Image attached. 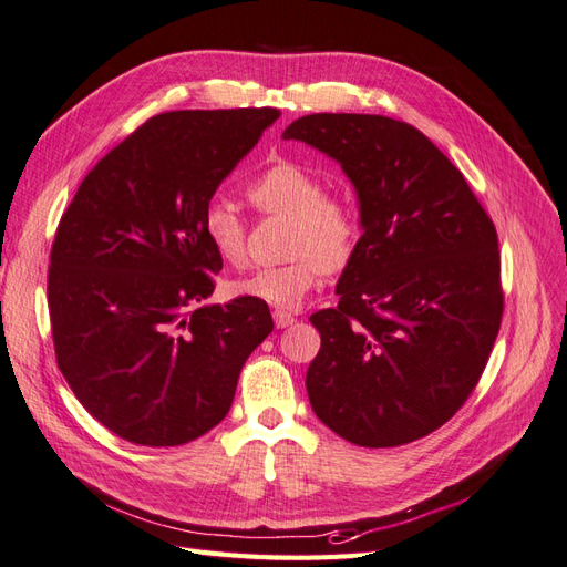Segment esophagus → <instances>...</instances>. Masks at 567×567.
Here are the masks:
<instances>
[{
	"mask_svg": "<svg viewBox=\"0 0 567 567\" xmlns=\"http://www.w3.org/2000/svg\"><path fill=\"white\" fill-rule=\"evenodd\" d=\"M272 320H276L278 330H285V327H291L297 322V318L291 313H285V310H276V313H272Z\"/></svg>",
	"mask_w": 567,
	"mask_h": 567,
	"instance_id": "esophagus-1",
	"label": "esophagus"
}]
</instances>
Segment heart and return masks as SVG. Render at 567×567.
I'll return each mask as SVG.
<instances>
[{
  "instance_id": "heart-1",
  "label": "heart",
  "mask_w": 567,
  "mask_h": 567,
  "mask_svg": "<svg viewBox=\"0 0 567 567\" xmlns=\"http://www.w3.org/2000/svg\"><path fill=\"white\" fill-rule=\"evenodd\" d=\"M259 212L291 218L289 254L282 266L254 268L233 282L237 297L257 299L278 310H295L322 282L355 257L362 237L358 205L346 195H327L324 181L297 162H276L247 184ZM203 233L224 261L245 257V221L224 197H212L203 212Z\"/></svg>"
}]
</instances>
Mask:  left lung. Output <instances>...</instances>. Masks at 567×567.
Segmentation results:
<instances>
[{
  "mask_svg": "<svg viewBox=\"0 0 567 567\" xmlns=\"http://www.w3.org/2000/svg\"><path fill=\"white\" fill-rule=\"evenodd\" d=\"M282 138L341 164L362 221L339 306L310 316L322 339L306 372L310 408L362 447L419 441L466 403L495 346L504 310L495 224L412 124L318 113Z\"/></svg>",
  "mask_w": 567,
  "mask_h": 567,
  "instance_id": "obj_1",
  "label": "left lung"
}]
</instances>
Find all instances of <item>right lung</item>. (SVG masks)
Here are the masks:
<instances>
[{
  "instance_id": "right-lung-1",
  "label": "right lung",
  "mask_w": 567,
  "mask_h": 567,
  "mask_svg": "<svg viewBox=\"0 0 567 567\" xmlns=\"http://www.w3.org/2000/svg\"><path fill=\"white\" fill-rule=\"evenodd\" d=\"M280 117L276 107L151 117L86 174L49 266L59 368L84 410L136 445L174 447L228 414L266 303H205L224 259L203 233L221 181Z\"/></svg>"
}]
</instances>
